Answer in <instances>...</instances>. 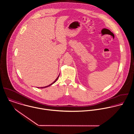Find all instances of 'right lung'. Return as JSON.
<instances>
[{
	"mask_svg": "<svg viewBox=\"0 0 134 134\" xmlns=\"http://www.w3.org/2000/svg\"><path fill=\"white\" fill-rule=\"evenodd\" d=\"M59 76H58V77H57V78H56V79H55V81H54V82H53V83H51V84H50V85H48V86H46V87H41V88H46V87H49V86H51V85H53V83H55V82H56V81H57V79H58V77H59Z\"/></svg>",
	"mask_w": 134,
	"mask_h": 134,
	"instance_id": "add662e5",
	"label": "right lung"
}]
</instances>
